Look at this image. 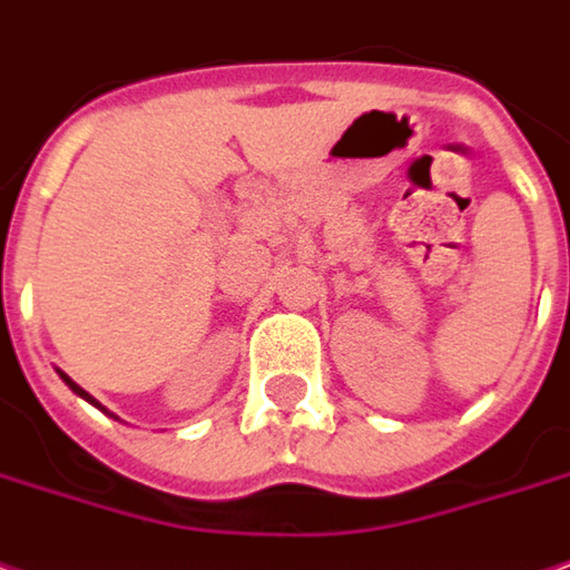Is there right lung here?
Masks as SVG:
<instances>
[{
  "mask_svg": "<svg viewBox=\"0 0 570 570\" xmlns=\"http://www.w3.org/2000/svg\"><path fill=\"white\" fill-rule=\"evenodd\" d=\"M62 380H65V383H68V385H71V392H78L80 399H87V401H90V404H97V401L90 399V395H87V392H83V389H80V385L71 383V380H68V376H65V373H62ZM97 407H99V404H97Z\"/></svg>",
  "mask_w": 570,
  "mask_h": 570,
  "instance_id": "right-lung-1",
  "label": "right lung"
}]
</instances>
